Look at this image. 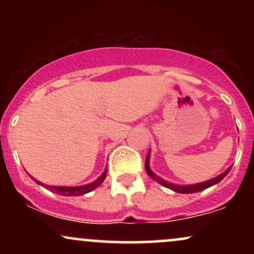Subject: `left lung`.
<instances>
[{"label": "left lung", "mask_w": 254, "mask_h": 254, "mask_svg": "<svg viewBox=\"0 0 254 254\" xmlns=\"http://www.w3.org/2000/svg\"><path fill=\"white\" fill-rule=\"evenodd\" d=\"M149 159H150V150H149V153H148L147 159H145V171H147L148 176L153 178L154 180H156V182L159 184H161L162 186H165V188L170 189V190L174 191V192H178V193H196V192L203 191V190H205V189L210 188V186L216 185L217 183H220L221 180H222L223 178L229 173L230 168H232V166H230V167L227 168V170L224 171L223 173H221L220 176L212 178V179H210V180H206V182L198 183V184H192V185H179V184H173V183H170V182H166V180L162 179V178L157 177L156 174L150 170Z\"/></svg>", "instance_id": "left-lung-1"}]
</instances>
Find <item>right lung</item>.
I'll list each match as a JSON object with an SVG mask.
<instances>
[{"label":"right lung","instance_id":"obj_1","mask_svg":"<svg viewBox=\"0 0 254 254\" xmlns=\"http://www.w3.org/2000/svg\"><path fill=\"white\" fill-rule=\"evenodd\" d=\"M106 174H107V167L105 168L103 174H101L97 180H94L93 183H89L87 184V185H82V186H50V185H45V184L40 183L39 180L36 179V178L31 176L30 177L38 184V185H42L44 188L48 189V190L55 192V193L62 194V196H66V197H74V196H82V194L88 193V192L93 191L94 189H97L98 186L105 180Z\"/></svg>","mask_w":254,"mask_h":254}]
</instances>
